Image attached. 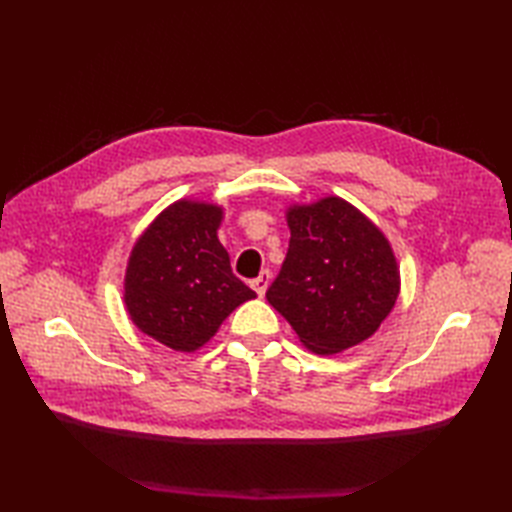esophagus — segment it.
<instances>
[{"label": "esophagus", "mask_w": 512, "mask_h": 512, "mask_svg": "<svg viewBox=\"0 0 512 512\" xmlns=\"http://www.w3.org/2000/svg\"><path fill=\"white\" fill-rule=\"evenodd\" d=\"M270 270H262V275L259 277H255L253 281H250V286H253V290L257 292L259 297H264L266 295V290H268V284H270Z\"/></svg>", "instance_id": "obj_1"}]
</instances>
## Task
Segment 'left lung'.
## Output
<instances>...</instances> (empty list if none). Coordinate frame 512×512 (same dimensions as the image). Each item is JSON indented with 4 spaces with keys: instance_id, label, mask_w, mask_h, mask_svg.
<instances>
[{
    "instance_id": "left-lung-1",
    "label": "left lung",
    "mask_w": 512,
    "mask_h": 512,
    "mask_svg": "<svg viewBox=\"0 0 512 512\" xmlns=\"http://www.w3.org/2000/svg\"><path fill=\"white\" fill-rule=\"evenodd\" d=\"M290 244L266 299L317 354L369 339L400 290L385 235L341 198L290 206Z\"/></svg>"
}]
</instances>
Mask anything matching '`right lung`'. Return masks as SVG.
<instances>
[{"mask_svg":"<svg viewBox=\"0 0 512 512\" xmlns=\"http://www.w3.org/2000/svg\"><path fill=\"white\" fill-rule=\"evenodd\" d=\"M220 222V206L180 200L149 224L129 257V317L176 352L198 350L239 303L257 297L233 275Z\"/></svg>","mask_w":512,"mask_h":512,"instance_id":"obj_1","label":"right lung"}]
</instances>
